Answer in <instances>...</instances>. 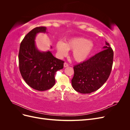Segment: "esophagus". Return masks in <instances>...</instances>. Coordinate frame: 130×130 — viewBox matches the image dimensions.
Wrapping results in <instances>:
<instances>
[{
	"instance_id": "1",
	"label": "esophagus",
	"mask_w": 130,
	"mask_h": 130,
	"mask_svg": "<svg viewBox=\"0 0 130 130\" xmlns=\"http://www.w3.org/2000/svg\"><path fill=\"white\" fill-rule=\"evenodd\" d=\"M68 66H69V64L67 63H66V62L64 63V67H68Z\"/></svg>"
}]
</instances>
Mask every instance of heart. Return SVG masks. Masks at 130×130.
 Instances as JSON below:
<instances>
[{
  "label": "heart",
  "instance_id": "obj_1",
  "mask_svg": "<svg viewBox=\"0 0 130 130\" xmlns=\"http://www.w3.org/2000/svg\"><path fill=\"white\" fill-rule=\"evenodd\" d=\"M94 48V43L84 37L74 38L65 43L59 41L56 44L58 54L61 56H66L68 50H73L72 57L77 62H82L87 60Z\"/></svg>",
  "mask_w": 130,
  "mask_h": 130
}]
</instances>
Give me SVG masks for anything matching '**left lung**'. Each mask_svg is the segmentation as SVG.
Here are the masks:
<instances>
[{"label": "left lung", "mask_w": 130, "mask_h": 130, "mask_svg": "<svg viewBox=\"0 0 130 130\" xmlns=\"http://www.w3.org/2000/svg\"><path fill=\"white\" fill-rule=\"evenodd\" d=\"M101 52L74 66L72 85L76 92L82 94L93 92L107 80L112 68L113 51L108 43L106 42Z\"/></svg>", "instance_id": "8db88e82"}]
</instances>
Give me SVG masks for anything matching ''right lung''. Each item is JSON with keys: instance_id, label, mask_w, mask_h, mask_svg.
I'll list each match as a JSON object with an SVG mask.
<instances>
[{"instance_id": "1", "label": "right lung", "mask_w": 130, "mask_h": 130, "mask_svg": "<svg viewBox=\"0 0 130 130\" xmlns=\"http://www.w3.org/2000/svg\"><path fill=\"white\" fill-rule=\"evenodd\" d=\"M45 26L36 27L27 34L19 48L18 60L20 73L30 87L44 91L55 84V75L63 68V61L55 57L50 51L41 52L35 45L37 34L46 32ZM52 48V46H51Z\"/></svg>"}]
</instances>
